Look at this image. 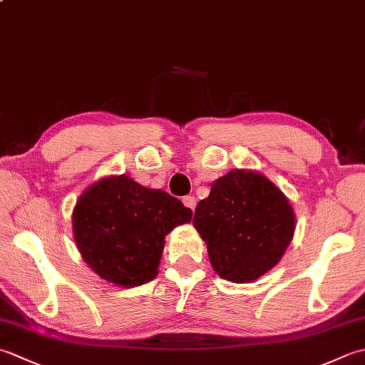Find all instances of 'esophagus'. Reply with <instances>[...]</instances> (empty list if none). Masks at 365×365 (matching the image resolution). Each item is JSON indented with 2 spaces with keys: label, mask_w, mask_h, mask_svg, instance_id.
<instances>
[{
  "label": "esophagus",
  "mask_w": 365,
  "mask_h": 365,
  "mask_svg": "<svg viewBox=\"0 0 365 365\" xmlns=\"http://www.w3.org/2000/svg\"><path fill=\"white\" fill-rule=\"evenodd\" d=\"M182 202H183L185 207L191 208L192 212L196 210V197H195V196H185V197L182 199Z\"/></svg>",
  "instance_id": "esophagus-1"
}]
</instances>
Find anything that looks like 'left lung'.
I'll list each match as a JSON object with an SVG mask.
<instances>
[{
  "instance_id": "1",
  "label": "left lung",
  "mask_w": 365,
  "mask_h": 365,
  "mask_svg": "<svg viewBox=\"0 0 365 365\" xmlns=\"http://www.w3.org/2000/svg\"><path fill=\"white\" fill-rule=\"evenodd\" d=\"M289 199L259 170L232 169L196 207L195 224L216 274L252 282L274 268L294 234Z\"/></svg>"
}]
</instances>
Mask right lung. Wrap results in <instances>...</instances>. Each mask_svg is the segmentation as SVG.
Segmentation results:
<instances>
[{"mask_svg": "<svg viewBox=\"0 0 365 365\" xmlns=\"http://www.w3.org/2000/svg\"><path fill=\"white\" fill-rule=\"evenodd\" d=\"M191 218V208L177 197L122 174L100 178L81 192L72 230L88 267L128 289L155 279L166 235Z\"/></svg>", "mask_w": 365, "mask_h": 365, "instance_id": "obj_1", "label": "right lung"}]
</instances>
